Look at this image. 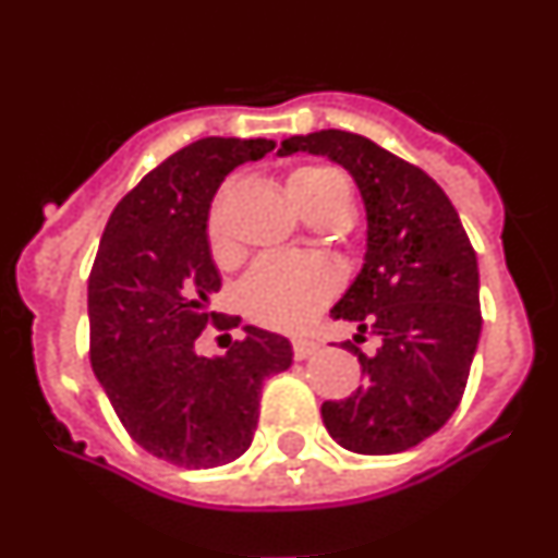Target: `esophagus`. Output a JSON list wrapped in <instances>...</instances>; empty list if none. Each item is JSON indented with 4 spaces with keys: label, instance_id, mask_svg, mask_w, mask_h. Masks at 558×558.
<instances>
[{
    "label": "esophagus",
    "instance_id": "esophagus-1",
    "mask_svg": "<svg viewBox=\"0 0 558 558\" xmlns=\"http://www.w3.org/2000/svg\"><path fill=\"white\" fill-rule=\"evenodd\" d=\"M318 352V343L313 338H293V354L295 360H307L310 354Z\"/></svg>",
    "mask_w": 558,
    "mask_h": 558
}]
</instances>
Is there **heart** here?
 <instances>
[{"label": "heart", "mask_w": 558, "mask_h": 558, "mask_svg": "<svg viewBox=\"0 0 558 558\" xmlns=\"http://www.w3.org/2000/svg\"><path fill=\"white\" fill-rule=\"evenodd\" d=\"M288 192L293 204L310 215L315 209L343 206L349 209V181L335 167L310 165L290 172ZM206 240L218 263L234 256L229 218H226V192H220L206 220ZM338 290V274L332 265L315 256H265L240 284V307L251 322L270 329H302L322 313Z\"/></svg>", "instance_id": "obj_1"}]
</instances>
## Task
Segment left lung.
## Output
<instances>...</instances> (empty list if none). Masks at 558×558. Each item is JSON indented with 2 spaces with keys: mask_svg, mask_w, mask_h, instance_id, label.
<instances>
[{
  "mask_svg": "<svg viewBox=\"0 0 558 558\" xmlns=\"http://www.w3.org/2000/svg\"><path fill=\"white\" fill-rule=\"evenodd\" d=\"M313 153L349 170L366 206V263L329 313L357 335L363 386L324 402L329 436L360 456L416 447L447 425L466 388L477 338V256L456 206L425 170L349 131L290 136L279 156ZM378 340L366 355L359 343Z\"/></svg>",
  "mask_w": 558,
  "mask_h": 558,
  "instance_id": "1",
  "label": "left lung"
}]
</instances>
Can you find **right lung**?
Here are the masks:
<instances>
[{
    "label": "right lung",
    "mask_w": 558,
    "mask_h": 558,
    "mask_svg": "<svg viewBox=\"0 0 558 558\" xmlns=\"http://www.w3.org/2000/svg\"><path fill=\"white\" fill-rule=\"evenodd\" d=\"M276 142L206 136L172 153L117 204L88 276L92 368L140 447L186 470L231 463L251 447L265 377L290 368L282 335L245 327L223 357H201L220 274L206 240L218 186ZM240 322V318H236Z\"/></svg>",
    "instance_id": "obj_1"
}]
</instances>
